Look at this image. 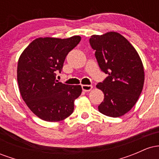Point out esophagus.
I'll return each instance as SVG.
<instances>
[{
	"mask_svg": "<svg viewBox=\"0 0 159 159\" xmlns=\"http://www.w3.org/2000/svg\"><path fill=\"white\" fill-rule=\"evenodd\" d=\"M81 87H82V90L85 91V92H88V91H90L93 89L92 85L84 84V85H81Z\"/></svg>",
	"mask_w": 159,
	"mask_h": 159,
	"instance_id": "1",
	"label": "esophagus"
}]
</instances>
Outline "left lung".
Here are the masks:
<instances>
[{"mask_svg": "<svg viewBox=\"0 0 159 159\" xmlns=\"http://www.w3.org/2000/svg\"><path fill=\"white\" fill-rule=\"evenodd\" d=\"M90 44L101 70L108 75L96 85L104 93L98 111L111 117L123 116L135 105L143 90L141 59L132 45L119 33L93 35Z\"/></svg>", "mask_w": 159, "mask_h": 159, "instance_id": "left-lung-1", "label": "left lung"}]
</instances>
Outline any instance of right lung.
<instances>
[{
  "label": "right lung",
  "mask_w": 159,
  "mask_h": 159,
  "mask_svg": "<svg viewBox=\"0 0 159 159\" xmlns=\"http://www.w3.org/2000/svg\"><path fill=\"white\" fill-rule=\"evenodd\" d=\"M79 36L67 39H34L19 57L17 80L21 97L36 116L48 122L66 119L74 111L81 94V85H68L56 80L68 53L81 41Z\"/></svg>",
  "instance_id": "1"
}]
</instances>
